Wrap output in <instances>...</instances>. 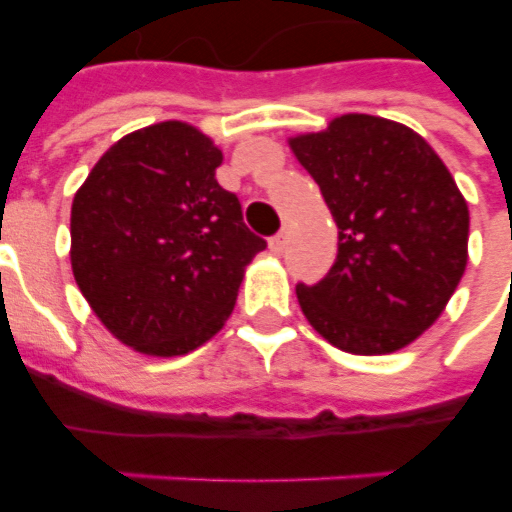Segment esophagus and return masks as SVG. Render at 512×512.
<instances>
[{"label":"esophagus","mask_w":512,"mask_h":512,"mask_svg":"<svg viewBox=\"0 0 512 512\" xmlns=\"http://www.w3.org/2000/svg\"><path fill=\"white\" fill-rule=\"evenodd\" d=\"M287 247H289V231H287V228H284V231H279L271 239V249H273V252H276V255H281V252H284V249H287Z\"/></svg>","instance_id":"obj_1"}]
</instances>
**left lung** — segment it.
I'll return each instance as SVG.
<instances>
[{
    "label": "left lung",
    "mask_w": 512,
    "mask_h": 512,
    "mask_svg": "<svg viewBox=\"0 0 512 512\" xmlns=\"http://www.w3.org/2000/svg\"><path fill=\"white\" fill-rule=\"evenodd\" d=\"M337 223V260L297 284L305 319L335 348L382 356L436 324L468 265V201L406 124L342 114L289 138Z\"/></svg>",
    "instance_id": "obj_1"
}]
</instances>
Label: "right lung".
I'll return each instance as SVG.
<instances>
[{"label": "right lung", "instance_id": "obj_1", "mask_svg": "<svg viewBox=\"0 0 512 512\" xmlns=\"http://www.w3.org/2000/svg\"><path fill=\"white\" fill-rule=\"evenodd\" d=\"M223 151L185 122L116 140L71 204V268L103 327L146 356H183L231 316L265 241L217 183Z\"/></svg>", "mask_w": 512, "mask_h": 512}]
</instances>
